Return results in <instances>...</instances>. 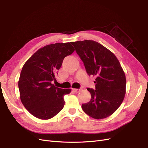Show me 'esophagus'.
<instances>
[{"label":"esophagus","instance_id":"34e87169","mask_svg":"<svg viewBox=\"0 0 148 148\" xmlns=\"http://www.w3.org/2000/svg\"><path fill=\"white\" fill-rule=\"evenodd\" d=\"M73 91L75 92H79L80 91H81V89H73Z\"/></svg>","mask_w":148,"mask_h":148}]
</instances>
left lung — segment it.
<instances>
[{
  "mask_svg": "<svg viewBox=\"0 0 148 148\" xmlns=\"http://www.w3.org/2000/svg\"><path fill=\"white\" fill-rule=\"evenodd\" d=\"M89 75L96 76V89L88 88L91 98L83 111L95 119L114 114L126 93V77L119 60L109 49L91 40L71 42Z\"/></svg>",
  "mask_w": 148,
  "mask_h": 148,
  "instance_id": "obj_1",
  "label": "left lung"
}]
</instances>
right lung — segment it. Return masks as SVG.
<instances>
[{"label": "right lung", "mask_w": 148, "mask_h": 148, "mask_svg": "<svg viewBox=\"0 0 148 148\" xmlns=\"http://www.w3.org/2000/svg\"><path fill=\"white\" fill-rule=\"evenodd\" d=\"M75 49L71 42L49 44L36 52L25 62L18 81L20 97L29 112L42 120L56 116L64 108V96L71 89L52 84L64 58Z\"/></svg>", "instance_id": "obj_1"}]
</instances>
